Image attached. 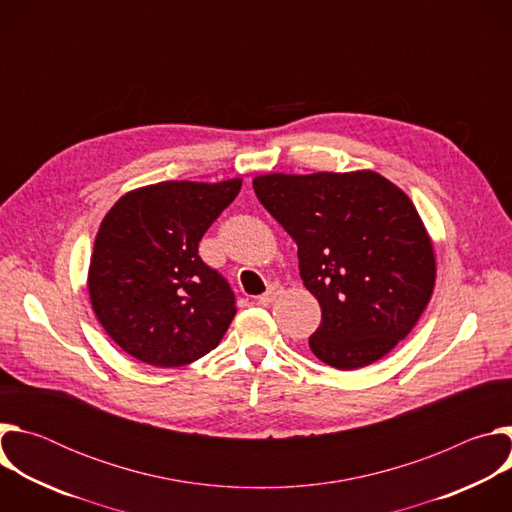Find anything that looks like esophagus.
Returning a JSON list of instances; mask_svg holds the SVG:
<instances>
[{"label":"esophagus","instance_id":"obj_1","mask_svg":"<svg viewBox=\"0 0 512 512\" xmlns=\"http://www.w3.org/2000/svg\"><path fill=\"white\" fill-rule=\"evenodd\" d=\"M281 291H283L281 283H279V281H273V283H269V287H267L265 294L257 298V302H259L261 306H269L277 296H281Z\"/></svg>","mask_w":512,"mask_h":512}]
</instances>
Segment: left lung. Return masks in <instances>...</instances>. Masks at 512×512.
<instances>
[{"instance_id":"8db88e82","label":"left lung","mask_w":512,"mask_h":512,"mask_svg":"<svg viewBox=\"0 0 512 512\" xmlns=\"http://www.w3.org/2000/svg\"><path fill=\"white\" fill-rule=\"evenodd\" d=\"M253 188L296 241L300 277L320 302L312 352L340 371L391 352L435 283L433 245L409 196L371 170L265 174Z\"/></svg>"}]
</instances>
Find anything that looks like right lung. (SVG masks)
I'll return each instance as SVG.
<instances>
[{"mask_svg":"<svg viewBox=\"0 0 512 512\" xmlns=\"http://www.w3.org/2000/svg\"><path fill=\"white\" fill-rule=\"evenodd\" d=\"M241 180L160 182L121 196L103 218L89 296L105 332L133 358L170 369L218 346L237 314L229 281L198 243Z\"/></svg>","mask_w":512,"mask_h":512,"instance_id":"right-lung-1","label":"right lung"}]
</instances>
